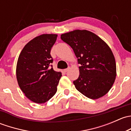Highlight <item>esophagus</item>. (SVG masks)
<instances>
[{
  "label": "esophagus",
  "instance_id": "34e87169",
  "mask_svg": "<svg viewBox=\"0 0 131 131\" xmlns=\"http://www.w3.org/2000/svg\"><path fill=\"white\" fill-rule=\"evenodd\" d=\"M70 70V68H66V69H64V72H68V70Z\"/></svg>",
  "mask_w": 131,
  "mask_h": 131
}]
</instances>
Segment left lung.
I'll list each match as a JSON object with an SVG mask.
<instances>
[{
  "label": "left lung",
  "mask_w": 131,
  "mask_h": 131,
  "mask_svg": "<svg viewBox=\"0 0 131 131\" xmlns=\"http://www.w3.org/2000/svg\"><path fill=\"white\" fill-rule=\"evenodd\" d=\"M61 39L72 49L79 67L75 88L86 97L96 100L110 90L117 75L114 55L108 44L94 33L75 30L63 34Z\"/></svg>",
  "instance_id": "obj_1"
}]
</instances>
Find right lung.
Segmentation results:
<instances>
[{
    "mask_svg": "<svg viewBox=\"0 0 131 131\" xmlns=\"http://www.w3.org/2000/svg\"><path fill=\"white\" fill-rule=\"evenodd\" d=\"M57 34H42L28 42L19 54L16 64V79L27 98L44 103L57 91L62 74L51 67L53 59L50 52Z\"/></svg>",
    "mask_w": 131,
    "mask_h": 131,
    "instance_id": "obj_1",
    "label": "right lung"
}]
</instances>
